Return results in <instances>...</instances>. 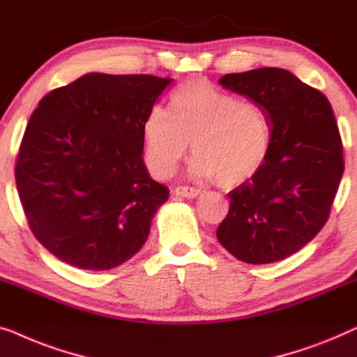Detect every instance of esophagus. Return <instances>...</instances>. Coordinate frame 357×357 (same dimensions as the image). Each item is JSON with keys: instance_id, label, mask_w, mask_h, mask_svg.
Wrapping results in <instances>:
<instances>
[{"instance_id": "obj_1", "label": "esophagus", "mask_w": 357, "mask_h": 357, "mask_svg": "<svg viewBox=\"0 0 357 357\" xmlns=\"http://www.w3.org/2000/svg\"><path fill=\"white\" fill-rule=\"evenodd\" d=\"M200 192H202V190L190 188V185H178V188L173 190V194L178 195V197H189V199L197 197Z\"/></svg>"}]
</instances>
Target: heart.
I'll list each match as a JSON object with an SVG mask.
<instances>
[{
    "label": "heart",
    "instance_id": "obj_1",
    "mask_svg": "<svg viewBox=\"0 0 357 357\" xmlns=\"http://www.w3.org/2000/svg\"><path fill=\"white\" fill-rule=\"evenodd\" d=\"M144 157L153 176H172L194 155L190 173L233 188L252 178L267 158L270 121L255 102L223 92L207 80H188L169 95V109L153 105L142 121Z\"/></svg>",
    "mask_w": 357,
    "mask_h": 357
}]
</instances>
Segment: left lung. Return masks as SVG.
Segmentation results:
<instances>
[{
    "label": "left lung",
    "mask_w": 357,
    "mask_h": 357,
    "mask_svg": "<svg viewBox=\"0 0 357 357\" xmlns=\"http://www.w3.org/2000/svg\"><path fill=\"white\" fill-rule=\"evenodd\" d=\"M225 89L259 103L270 121L267 158L231 190L220 244L245 264H272L324 228L344 172L343 144L327 97L280 68L227 74Z\"/></svg>",
    "instance_id": "1"
}]
</instances>
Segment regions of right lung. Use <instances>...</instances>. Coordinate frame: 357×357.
<instances>
[{
  "label": "right lung",
  "instance_id": "obj_1",
  "mask_svg": "<svg viewBox=\"0 0 357 357\" xmlns=\"http://www.w3.org/2000/svg\"><path fill=\"white\" fill-rule=\"evenodd\" d=\"M169 82L90 73L40 100L16 184L33 236L59 260L109 270L145 244L169 190L145 168L142 121Z\"/></svg>",
  "mask_w": 357,
  "mask_h": 357
}]
</instances>
